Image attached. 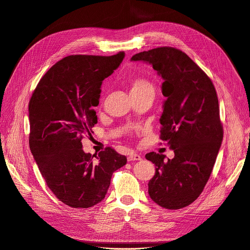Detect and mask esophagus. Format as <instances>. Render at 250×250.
Listing matches in <instances>:
<instances>
[{
    "label": "esophagus",
    "mask_w": 250,
    "mask_h": 250,
    "mask_svg": "<svg viewBox=\"0 0 250 250\" xmlns=\"http://www.w3.org/2000/svg\"><path fill=\"white\" fill-rule=\"evenodd\" d=\"M127 160L128 161H136V160H141V156L137 153H130L128 156H127Z\"/></svg>",
    "instance_id": "obj_1"
}]
</instances>
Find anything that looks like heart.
<instances>
[{"instance_id":"b5f03b06","label":"heart","mask_w":250,"mask_h":250,"mask_svg":"<svg viewBox=\"0 0 250 250\" xmlns=\"http://www.w3.org/2000/svg\"><path fill=\"white\" fill-rule=\"evenodd\" d=\"M129 86L131 93H137L146 90H153V85L151 84V82L140 76H134L130 78Z\"/></svg>"}]
</instances>
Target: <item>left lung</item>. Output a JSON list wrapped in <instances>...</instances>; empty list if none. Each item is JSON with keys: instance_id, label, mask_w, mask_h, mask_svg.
<instances>
[{"instance_id": "1", "label": "left lung", "mask_w": 250, "mask_h": 250, "mask_svg": "<svg viewBox=\"0 0 250 250\" xmlns=\"http://www.w3.org/2000/svg\"><path fill=\"white\" fill-rule=\"evenodd\" d=\"M131 60L148 62L164 79L162 94L167 100L160 139L175 154L167 161L156 152L146 155L155 165L148 194L162 208H185L203 192L222 145L224 128L215 86L180 49L161 46L134 54Z\"/></svg>"}]
</instances>
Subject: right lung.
<instances>
[{
    "instance_id": "1",
    "label": "right lung",
    "mask_w": 250,
    "mask_h": 250,
    "mask_svg": "<svg viewBox=\"0 0 250 250\" xmlns=\"http://www.w3.org/2000/svg\"><path fill=\"white\" fill-rule=\"evenodd\" d=\"M125 52L112 56L69 55L40 80L28 104L29 148L46 185L72 208H91L108 191L113 173L126 157L113 147L85 153L84 136L98 123L102 82L122 63Z\"/></svg>"
}]
</instances>
